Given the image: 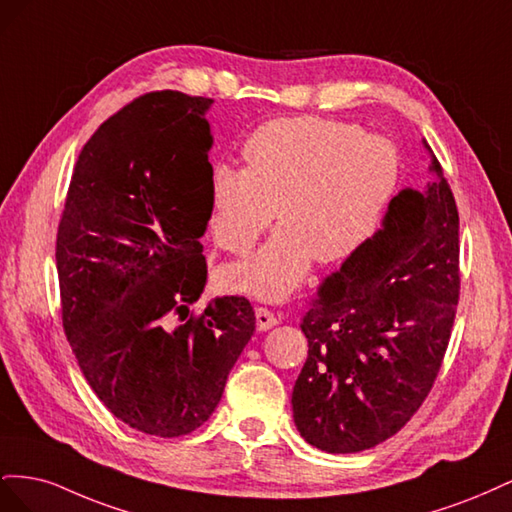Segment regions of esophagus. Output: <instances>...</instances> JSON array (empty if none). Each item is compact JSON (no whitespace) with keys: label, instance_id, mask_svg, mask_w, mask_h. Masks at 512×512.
<instances>
[{"label":"esophagus","instance_id":"34e87169","mask_svg":"<svg viewBox=\"0 0 512 512\" xmlns=\"http://www.w3.org/2000/svg\"><path fill=\"white\" fill-rule=\"evenodd\" d=\"M280 316H275L269 307H256V327L258 331H269L275 324H280Z\"/></svg>","mask_w":512,"mask_h":512}]
</instances>
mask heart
I'll return each mask as SVG.
<instances>
[{"mask_svg":"<svg viewBox=\"0 0 512 512\" xmlns=\"http://www.w3.org/2000/svg\"><path fill=\"white\" fill-rule=\"evenodd\" d=\"M245 168L211 173V235L243 256L273 220L280 228L260 250L224 269L230 290L282 301L312 269L354 256L376 235L397 190L395 145L359 126L316 115L262 123L243 145Z\"/></svg>","mask_w":512,"mask_h":512,"instance_id":"heart-1","label":"heart"}]
</instances>
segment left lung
<instances>
[{"mask_svg": "<svg viewBox=\"0 0 512 512\" xmlns=\"http://www.w3.org/2000/svg\"><path fill=\"white\" fill-rule=\"evenodd\" d=\"M431 170L436 179L401 190L376 235L324 277L301 320L309 350L292 416L320 451L389 440L438 378L459 303V211L433 153Z\"/></svg>", "mask_w": 512, "mask_h": 512, "instance_id": "8db88e82", "label": "left lung"}]
</instances>
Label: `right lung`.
<instances>
[{"instance_id":"add662e5","label":"right lung","mask_w":512,"mask_h":512,"mask_svg":"<svg viewBox=\"0 0 512 512\" xmlns=\"http://www.w3.org/2000/svg\"><path fill=\"white\" fill-rule=\"evenodd\" d=\"M211 104L164 89L108 117L57 228L61 320L83 376L119 421L160 438L207 421L256 329L245 297L190 312L207 282Z\"/></svg>"}]
</instances>
